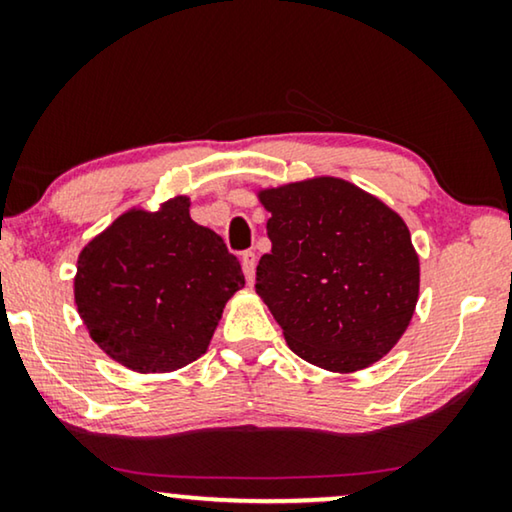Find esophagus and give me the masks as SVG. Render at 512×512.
Segmentation results:
<instances>
[{
	"instance_id": "34e87169",
	"label": "esophagus",
	"mask_w": 512,
	"mask_h": 512,
	"mask_svg": "<svg viewBox=\"0 0 512 512\" xmlns=\"http://www.w3.org/2000/svg\"><path fill=\"white\" fill-rule=\"evenodd\" d=\"M242 270H244V277H247V282L254 284V279H256V254L254 251H244L242 254Z\"/></svg>"
}]
</instances>
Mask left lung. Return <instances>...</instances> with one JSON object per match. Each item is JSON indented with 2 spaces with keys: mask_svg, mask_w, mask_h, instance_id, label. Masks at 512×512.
<instances>
[{
  "mask_svg": "<svg viewBox=\"0 0 512 512\" xmlns=\"http://www.w3.org/2000/svg\"><path fill=\"white\" fill-rule=\"evenodd\" d=\"M270 254L256 293L300 359L356 373L389 354L419 298L410 230L373 193L338 177L258 188Z\"/></svg>",
  "mask_w": 512,
  "mask_h": 512,
  "instance_id": "1",
  "label": "left lung"
}]
</instances>
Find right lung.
<instances>
[{
	"mask_svg": "<svg viewBox=\"0 0 512 512\" xmlns=\"http://www.w3.org/2000/svg\"><path fill=\"white\" fill-rule=\"evenodd\" d=\"M244 286L240 261L191 219V198L125 209L81 249L74 303L109 359L174 373L207 352L223 307Z\"/></svg>",
	"mask_w": 512,
	"mask_h": 512,
	"instance_id": "add662e5",
	"label": "right lung"
}]
</instances>
